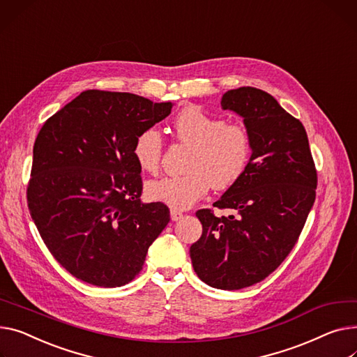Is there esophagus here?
Masks as SVG:
<instances>
[{
  "label": "esophagus",
  "instance_id": "1",
  "mask_svg": "<svg viewBox=\"0 0 357 357\" xmlns=\"http://www.w3.org/2000/svg\"><path fill=\"white\" fill-rule=\"evenodd\" d=\"M182 217H183L182 211H178V209H171V218H172V221H179Z\"/></svg>",
  "mask_w": 357,
  "mask_h": 357
}]
</instances>
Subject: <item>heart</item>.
Listing matches in <instances>:
<instances>
[{"instance_id":"obj_1","label":"heart","mask_w":357,"mask_h":357,"mask_svg":"<svg viewBox=\"0 0 357 357\" xmlns=\"http://www.w3.org/2000/svg\"><path fill=\"white\" fill-rule=\"evenodd\" d=\"M174 130L181 144L191 148L186 174L151 181L146 195L155 202L174 209L191 208L211 186L224 191L238 183L250 168L254 139L244 123H227L222 117L188 107L176 116ZM162 152L163 140L155 128L144 129L133 142V158L145 172L159 171Z\"/></svg>"}]
</instances>
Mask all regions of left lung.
<instances>
[{
    "instance_id": "1",
    "label": "left lung",
    "mask_w": 357,
    "mask_h": 357,
    "mask_svg": "<svg viewBox=\"0 0 357 357\" xmlns=\"http://www.w3.org/2000/svg\"><path fill=\"white\" fill-rule=\"evenodd\" d=\"M224 110L244 117L254 139L245 175L213 206L235 215L197 211L201 238L191 245L197 275L208 286L240 290L280 267L298 241L317 188V171L303 123L255 87L228 90Z\"/></svg>"
}]
</instances>
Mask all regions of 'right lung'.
Listing matches in <instances>:
<instances>
[{"mask_svg":"<svg viewBox=\"0 0 357 357\" xmlns=\"http://www.w3.org/2000/svg\"><path fill=\"white\" fill-rule=\"evenodd\" d=\"M171 109L132 93L86 90L40 129L27 204L45 247L71 275L121 287L144 267L171 215L162 202H140L132 148Z\"/></svg>","mask_w":357,"mask_h":357,"instance_id":"add662e5","label":"right lung"}]
</instances>
